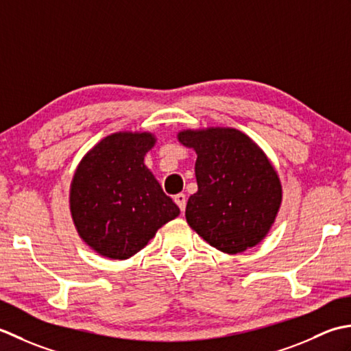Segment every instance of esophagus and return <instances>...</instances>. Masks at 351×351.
Instances as JSON below:
<instances>
[{
	"label": "esophagus",
	"mask_w": 351,
	"mask_h": 351,
	"mask_svg": "<svg viewBox=\"0 0 351 351\" xmlns=\"http://www.w3.org/2000/svg\"><path fill=\"white\" fill-rule=\"evenodd\" d=\"M174 202H176V204L180 207V210L183 212L184 210V207H186V195L184 194H177V195H174Z\"/></svg>",
	"instance_id": "esophagus-1"
}]
</instances>
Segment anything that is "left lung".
Masks as SVG:
<instances>
[{
  "instance_id": "left-lung-1",
  "label": "left lung",
  "mask_w": 351,
  "mask_h": 351,
  "mask_svg": "<svg viewBox=\"0 0 351 351\" xmlns=\"http://www.w3.org/2000/svg\"><path fill=\"white\" fill-rule=\"evenodd\" d=\"M178 141L197 153L198 191L186 204V221L228 254L259 244L282 203V184L265 153L234 128L183 130Z\"/></svg>"
}]
</instances>
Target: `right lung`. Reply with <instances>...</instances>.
Instances as JSON below:
<instances>
[{
    "label": "right lung",
    "mask_w": 351,
    "mask_h": 351,
    "mask_svg": "<svg viewBox=\"0 0 351 351\" xmlns=\"http://www.w3.org/2000/svg\"><path fill=\"white\" fill-rule=\"evenodd\" d=\"M154 142L152 133H113L78 165L71 215L80 238L98 254L128 259L180 213L144 163Z\"/></svg>",
    "instance_id": "obj_1"
}]
</instances>
